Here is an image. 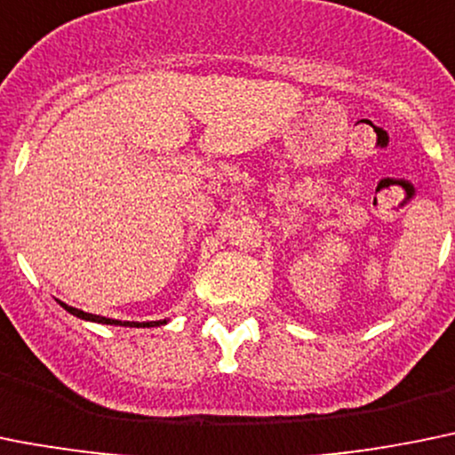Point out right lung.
Segmentation results:
<instances>
[{
  "instance_id": "obj_1",
  "label": "right lung",
  "mask_w": 455,
  "mask_h": 455,
  "mask_svg": "<svg viewBox=\"0 0 455 455\" xmlns=\"http://www.w3.org/2000/svg\"><path fill=\"white\" fill-rule=\"evenodd\" d=\"M58 303H60V300H58ZM60 305L69 314H74V316H78V318H84V321H92V323L125 325V328H139V325H143V328H155V325H164L165 323V318H164V321H148V323H134V321H114V318L99 316V314H87V312H83V309H76V307H71V305H67V303H60Z\"/></svg>"
}]
</instances>
